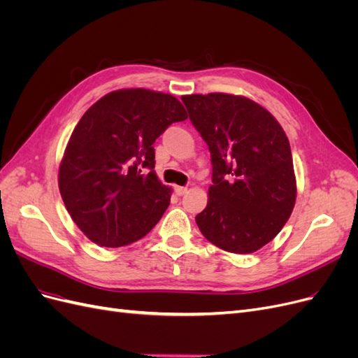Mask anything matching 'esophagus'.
<instances>
[{"mask_svg":"<svg viewBox=\"0 0 358 358\" xmlns=\"http://www.w3.org/2000/svg\"><path fill=\"white\" fill-rule=\"evenodd\" d=\"M175 191H176L178 196L180 197V196H183V194H185V192L188 191V188H187V187H175Z\"/></svg>","mask_w":358,"mask_h":358,"instance_id":"34e87169","label":"esophagus"}]
</instances>
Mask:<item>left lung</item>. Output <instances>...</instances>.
Wrapping results in <instances>:
<instances>
[{
	"instance_id": "8db88e82",
	"label": "left lung",
	"mask_w": 358,
	"mask_h": 358,
	"mask_svg": "<svg viewBox=\"0 0 358 358\" xmlns=\"http://www.w3.org/2000/svg\"><path fill=\"white\" fill-rule=\"evenodd\" d=\"M182 101L213 167L199 229L227 252H255L282 230L296 204L288 137L272 113L246 96L192 94Z\"/></svg>"
}]
</instances>
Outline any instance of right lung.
I'll return each instance as SVG.
<instances>
[{"mask_svg": "<svg viewBox=\"0 0 358 358\" xmlns=\"http://www.w3.org/2000/svg\"><path fill=\"white\" fill-rule=\"evenodd\" d=\"M187 117L176 96L143 88L112 91L85 112L61 159L58 185L71 220L91 242L125 246L157 225L171 188L154 171L152 145Z\"/></svg>", "mask_w": 358, "mask_h": 358, "instance_id": "obj_1", "label": "right lung"}]
</instances>
